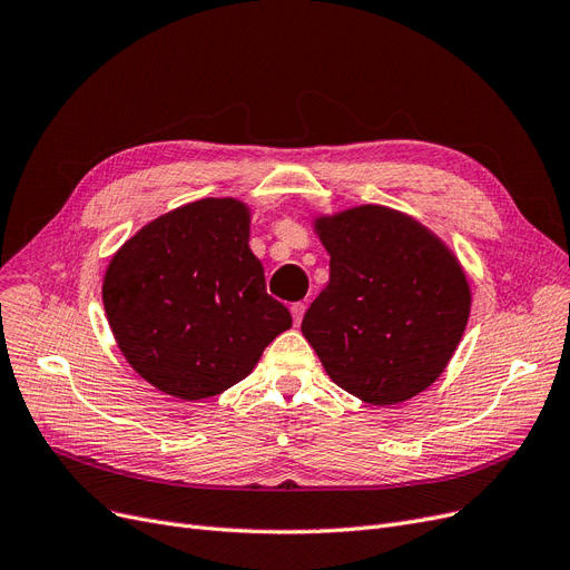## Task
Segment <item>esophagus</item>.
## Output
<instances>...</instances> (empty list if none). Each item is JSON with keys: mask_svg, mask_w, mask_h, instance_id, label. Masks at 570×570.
I'll return each mask as SVG.
<instances>
[{"mask_svg": "<svg viewBox=\"0 0 570 570\" xmlns=\"http://www.w3.org/2000/svg\"><path fill=\"white\" fill-rule=\"evenodd\" d=\"M292 321H294V325H299L302 323V317H304V313H306V304L304 302H297V304H292Z\"/></svg>", "mask_w": 570, "mask_h": 570, "instance_id": "1", "label": "esophagus"}]
</instances>
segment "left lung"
<instances>
[{
  "instance_id": "8db88e82",
  "label": "left lung",
  "mask_w": 570,
  "mask_h": 570,
  "mask_svg": "<svg viewBox=\"0 0 570 570\" xmlns=\"http://www.w3.org/2000/svg\"><path fill=\"white\" fill-rule=\"evenodd\" d=\"M330 283L302 321L325 372L370 404H397L444 372L465 332L470 285L423 224L383 206L315 219Z\"/></svg>"
}]
</instances>
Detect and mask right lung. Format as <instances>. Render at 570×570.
<instances>
[{
	"label": "right lung",
	"instance_id": "right-lung-1",
	"mask_svg": "<svg viewBox=\"0 0 570 570\" xmlns=\"http://www.w3.org/2000/svg\"><path fill=\"white\" fill-rule=\"evenodd\" d=\"M247 240L245 203L203 198L149 222L111 257L107 321L154 389L189 402L219 395L292 327Z\"/></svg>",
	"mask_w": 570,
	"mask_h": 570
}]
</instances>
